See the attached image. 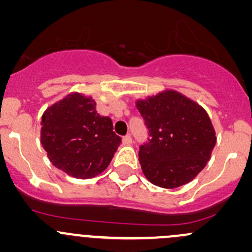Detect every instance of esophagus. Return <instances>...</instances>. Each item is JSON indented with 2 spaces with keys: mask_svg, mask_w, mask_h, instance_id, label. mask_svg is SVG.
Returning <instances> with one entry per match:
<instances>
[{
  "mask_svg": "<svg viewBox=\"0 0 252 252\" xmlns=\"http://www.w3.org/2000/svg\"><path fill=\"white\" fill-rule=\"evenodd\" d=\"M131 142H133V139H131L130 135H126V136H123V144L124 145H130Z\"/></svg>",
  "mask_w": 252,
  "mask_h": 252,
  "instance_id": "1",
  "label": "esophagus"
}]
</instances>
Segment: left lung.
<instances>
[{
    "instance_id": "1",
    "label": "left lung",
    "mask_w": 252,
    "mask_h": 252,
    "mask_svg": "<svg viewBox=\"0 0 252 252\" xmlns=\"http://www.w3.org/2000/svg\"><path fill=\"white\" fill-rule=\"evenodd\" d=\"M136 107L148 129L147 141L139 150L146 179L163 189L192 181L210 159L216 144L206 111L174 91L139 100Z\"/></svg>"
}]
</instances>
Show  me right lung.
Returning a JSON list of instances; mask_svg holds the SVG:
<instances>
[{"instance_id":"1","label":"right lung","mask_w":252,"mask_h":252,"mask_svg":"<svg viewBox=\"0 0 252 252\" xmlns=\"http://www.w3.org/2000/svg\"><path fill=\"white\" fill-rule=\"evenodd\" d=\"M95 105L91 96L75 93L42 116L41 144L49 160L76 179L102 173L122 142L111 118L100 116Z\"/></svg>"}]
</instances>
